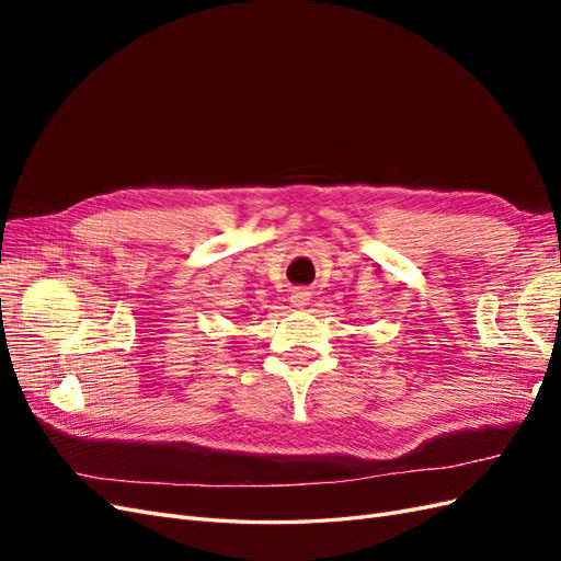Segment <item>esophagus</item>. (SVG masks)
I'll return each mask as SVG.
<instances>
[{
  "label": "esophagus",
  "instance_id": "obj_1",
  "mask_svg": "<svg viewBox=\"0 0 561 561\" xmlns=\"http://www.w3.org/2000/svg\"><path fill=\"white\" fill-rule=\"evenodd\" d=\"M290 301L295 309H304L311 301V293L304 290V287H297V290H293V295H290Z\"/></svg>",
  "mask_w": 561,
  "mask_h": 561
}]
</instances>
